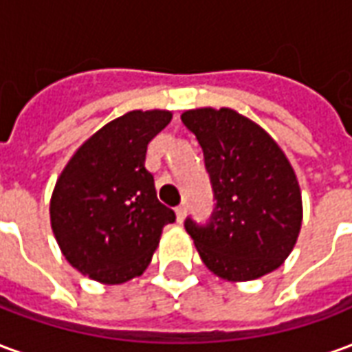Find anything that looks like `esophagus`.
I'll list each match as a JSON object with an SVG mask.
<instances>
[{"label": "esophagus", "instance_id": "obj_1", "mask_svg": "<svg viewBox=\"0 0 352 352\" xmlns=\"http://www.w3.org/2000/svg\"><path fill=\"white\" fill-rule=\"evenodd\" d=\"M175 213H177V221L179 222H183L184 221V217H186V207L184 206H179L175 209Z\"/></svg>", "mask_w": 352, "mask_h": 352}]
</instances>
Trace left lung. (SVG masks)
Instances as JSON below:
<instances>
[{
	"mask_svg": "<svg viewBox=\"0 0 352 352\" xmlns=\"http://www.w3.org/2000/svg\"><path fill=\"white\" fill-rule=\"evenodd\" d=\"M181 118L204 148L217 199L207 226L184 224L204 264L232 283L272 273L302 230V190L287 154L234 109H188Z\"/></svg>",
	"mask_w": 352,
	"mask_h": 352,
	"instance_id": "8db88e82",
	"label": "left lung"
}]
</instances>
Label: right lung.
I'll return each mask as SVG.
<instances>
[{"instance_id": "1", "label": "right lung", "mask_w": 352, "mask_h": 352, "mask_svg": "<svg viewBox=\"0 0 352 352\" xmlns=\"http://www.w3.org/2000/svg\"><path fill=\"white\" fill-rule=\"evenodd\" d=\"M171 111H130L92 133L73 153L50 196V226L69 264L101 285L145 272L162 230L175 213L158 201L145 168L146 146Z\"/></svg>"}]
</instances>
